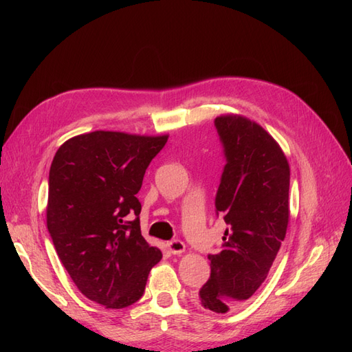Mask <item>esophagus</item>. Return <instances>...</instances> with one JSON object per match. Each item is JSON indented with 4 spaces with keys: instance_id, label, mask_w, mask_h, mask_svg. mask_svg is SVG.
Wrapping results in <instances>:
<instances>
[{
    "instance_id": "1",
    "label": "esophagus",
    "mask_w": 352,
    "mask_h": 352,
    "mask_svg": "<svg viewBox=\"0 0 352 352\" xmlns=\"http://www.w3.org/2000/svg\"><path fill=\"white\" fill-rule=\"evenodd\" d=\"M167 248L172 254H182L185 251V243L179 239H173L167 242Z\"/></svg>"
}]
</instances>
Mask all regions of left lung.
Returning <instances> with one entry per match:
<instances>
[{"mask_svg":"<svg viewBox=\"0 0 352 352\" xmlns=\"http://www.w3.org/2000/svg\"><path fill=\"white\" fill-rule=\"evenodd\" d=\"M226 164L216 194V214L226 221L217 254H208L210 279L201 305L226 313L248 300L267 278L289 220V164L261 126L241 116L214 120Z\"/></svg>","mask_w":352,"mask_h":352,"instance_id":"obj_1","label":"left lung"}]
</instances>
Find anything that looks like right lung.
Masks as SVG:
<instances>
[{
    "label": "right lung",
    "mask_w": 352,
    "mask_h": 352,
    "mask_svg": "<svg viewBox=\"0 0 352 352\" xmlns=\"http://www.w3.org/2000/svg\"><path fill=\"white\" fill-rule=\"evenodd\" d=\"M167 136L97 131L63 144L48 176L47 226L78 289L107 308L144 295L162 251L141 233L136 198Z\"/></svg>",
    "instance_id": "right-lung-1"
}]
</instances>
